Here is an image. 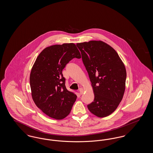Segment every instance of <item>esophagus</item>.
Instances as JSON below:
<instances>
[{
    "label": "esophagus",
    "instance_id": "esophagus-1",
    "mask_svg": "<svg viewBox=\"0 0 153 153\" xmlns=\"http://www.w3.org/2000/svg\"><path fill=\"white\" fill-rule=\"evenodd\" d=\"M83 92H84V90H83L82 88H81L79 89V94H80V95H82L83 94Z\"/></svg>",
    "mask_w": 153,
    "mask_h": 153
}]
</instances>
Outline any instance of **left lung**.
Masks as SVG:
<instances>
[{
    "mask_svg": "<svg viewBox=\"0 0 153 153\" xmlns=\"http://www.w3.org/2000/svg\"><path fill=\"white\" fill-rule=\"evenodd\" d=\"M76 45L95 96L88 108L97 117H107L115 111L123 99L127 76L125 66L117 51L102 41Z\"/></svg>",
    "mask_w": 153,
    "mask_h": 153,
    "instance_id": "1",
    "label": "left lung"
}]
</instances>
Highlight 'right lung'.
<instances>
[{
  "label": "right lung",
  "instance_id": "right-lung-1",
  "mask_svg": "<svg viewBox=\"0 0 153 153\" xmlns=\"http://www.w3.org/2000/svg\"><path fill=\"white\" fill-rule=\"evenodd\" d=\"M74 58H81L75 44L52 45L41 52L31 71L30 84L33 101L44 114L56 119L67 117L77 99L66 88L62 73Z\"/></svg>",
  "mask_w": 153,
  "mask_h": 153
}]
</instances>
